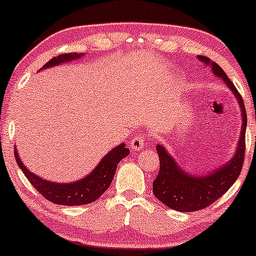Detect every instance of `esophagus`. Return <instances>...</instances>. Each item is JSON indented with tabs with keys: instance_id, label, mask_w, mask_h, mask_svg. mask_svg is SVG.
<instances>
[{
	"instance_id": "34e87169",
	"label": "esophagus",
	"mask_w": 256,
	"mask_h": 256,
	"mask_svg": "<svg viewBox=\"0 0 256 256\" xmlns=\"http://www.w3.org/2000/svg\"><path fill=\"white\" fill-rule=\"evenodd\" d=\"M144 143H146V134H138L130 142V146L134 152H140V149H143V146H144Z\"/></svg>"
}]
</instances>
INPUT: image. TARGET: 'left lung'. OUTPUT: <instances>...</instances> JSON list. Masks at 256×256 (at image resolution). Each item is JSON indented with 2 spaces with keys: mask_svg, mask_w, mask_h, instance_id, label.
Segmentation results:
<instances>
[{
  "mask_svg": "<svg viewBox=\"0 0 256 256\" xmlns=\"http://www.w3.org/2000/svg\"><path fill=\"white\" fill-rule=\"evenodd\" d=\"M198 58L201 62L210 64L216 77L222 79L228 89L234 92L242 112L240 114H242L243 122L234 158L228 164L219 167L216 171L210 172V174L198 177L192 176V173H186L166 152L165 146L161 144L156 146V152L160 158V170L158 177L152 182V192L155 198L160 200L164 204L178 212H194V210H204L222 198L238 178L244 162L246 128L244 102L218 64L213 62L210 58H206L204 55H198Z\"/></svg>",
  "mask_w": 256,
  "mask_h": 256,
  "instance_id": "1",
  "label": "left lung"
}]
</instances>
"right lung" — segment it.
<instances>
[{
	"label": "right lung",
	"instance_id": "obj_1",
	"mask_svg": "<svg viewBox=\"0 0 256 256\" xmlns=\"http://www.w3.org/2000/svg\"><path fill=\"white\" fill-rule=\"evenodd\" d=\"M80 56L82 54H77V52L58 55L56 58H52V60H49L44 64L42 70L56 66L58 64L77 60ZM128 152L130 150L126 148L124 143H122V144L112 149L86 177L82 178L80 180L73 182V183H55V182L46 180V179L38 177L34 173H31L26 168L22 158L18 155L16 148L14 150L18 166L24 172L25 177L28 179L32 186L48 201L55 204L62 206L88 204L101 198L102 194L108 189L112 180H113L114 173H116V166H118L120 160L128 156Z\"/></svg>",
	"mask_w": 256,
	"mask_h": 256
}]
</instances>
